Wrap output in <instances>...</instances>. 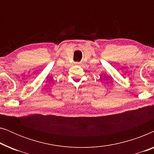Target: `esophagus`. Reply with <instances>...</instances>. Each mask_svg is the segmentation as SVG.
Listing matches in <instances>:
<instances>
[{"label":"esophagus","instance_id":"1","mask_svg":"<svg viewBox=\"0 0 154 154\" xmlns=\"http://www.w3.org/2000/svg\"><path fill=\"white\" fill-rule=\"evenodd\" d=\"M74 64H75V65H79V64H80V62H75Z\"/></svg>","mask_w":154,"mask_h":154}]
</instances>
